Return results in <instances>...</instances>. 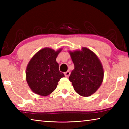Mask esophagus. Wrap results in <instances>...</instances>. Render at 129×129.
<instances>
[{"label":"esophagus","instance_id":"esophagus-1","mask_svg":"<svg viewBox=\"0 0 129 129\" xmlns=\"http://www.w3.org/2000/svg\"><path fill=\"white\" fill-rule=\"evenodd\" d=\"M70 74H71V73H70L69 71H67V72H66L64 73L65 76V77H69V75H70Z\"/></svg>","mask_w":129,"mask_h":129}]
</instances>
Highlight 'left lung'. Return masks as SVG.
Segmentation results:
<instances>
[{
    "mask_svg": "<svg viewBox=\"0 0 129 129\" xmlns=\"http://www.w3.org/2000/svg\"><path fill=\"white\" fill-rule=\"evenodd\" d=\"M75 69L69 80L75 90L83 97H89L98 90L103 81L104 69L97 55L88 48L69 51Z\"/></svg>",
    "mask_w": 129,
    "mask_h": 129,
    "instance_id": "1",
    "label": "left lung"
}]
</instances>
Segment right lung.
<instances>
[{"instance_id": "add662e5", "label": "right lung", "mask_w": 129, "mask_h": 129, "mask_svg": "<svg viewBox=\"0 0 129 129\" xmlns=\"http://www.w3.org/2000/svg\"><path fill=\"white\" fill-rule=\"evenodd\" d=\"M61 50L55 51L45 48L37 52L29 61L26 69V80L35 93L48 95L55 90L61 78L64 77L56 61Z\"/></svg>"}]
</instances>
